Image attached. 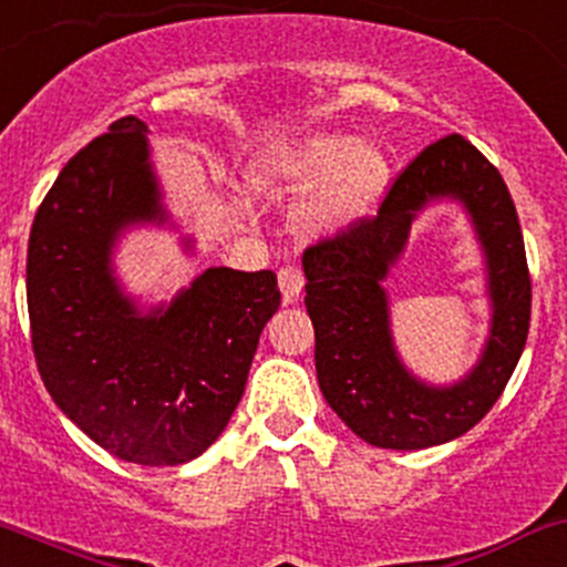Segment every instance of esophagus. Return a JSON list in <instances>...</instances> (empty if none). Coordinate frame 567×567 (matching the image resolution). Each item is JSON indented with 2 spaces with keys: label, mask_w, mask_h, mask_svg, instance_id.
I'll return each mask as SVG.
<instances>
[{
  "label": "esophagus",
  "mask_w": 567,
  "mask_h": 567,
  "mask_svg": "<svg viewBox=\"0 0 567 567\" xmlns=\"http://www.w3.org/2000/svg\"><path fill=\"white\" fill-rule=\"evenodd\" d=\"M279 290H282V301L285 303H290L296 299V296L301 293L303 290V282H307V279H303V271L299 266H285V268H279Z\"/></svg>",
  "instance_id": "34e87169"
}]
</instances>
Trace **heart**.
<instances>
[{
	"mask_svg": "<svg viewBox=\"0 0 567 567\" xmlns=\"http://www.w3.org/2000/svg\"><path fill=\"white\" fill-rule=\"evenodd\" d=\"M393 165L383 143L353 133L301 135L260 154L249 178L264 193H307L293 225L303 238H331L359 228L383 204Z\"/></svg>",
	"mask_w": 567,
	"mask_h": 567,
	"instance_id": "b5f03b06",
	"label": "heart"
}]
</instances>
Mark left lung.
Segmentation results:
<instances>
[{
  "instance_id": "obj_1",
  "label": "left lung",
  "mask_w": 567,
  "mask_h": 567,
  "mask_svg": "<svg viewBox=\"0 0 567 567\" xmlns=\"http://www.w3.org/2000/svg\"><path fill=\"white\" fill-rule=\"evenodd\" d=\"M454 197L485 247L493 329L482 359L454 386H429L406 372L390 337L382 279L403 251L426 203ZM315 369L326 402L361 440L415 451L470 432L508 385L527 342V255L503 176L462 135L426 146L391 184L378 214L342 236L303 249Z\"/></svg>"
}]
</instances>
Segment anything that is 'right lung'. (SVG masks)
<instances>
[{
  "label": "right lung",
  "instance_id": "right-lung-1",
  "mask_svg": "<svg viewBox=\"0 0 567 567\" xmlns=\"http://www.w3.org/2000/svg\"><path fill=\"white\" fill-rule=\"evenodd\" d=\"M146 124L116 118L62 168L34 214L27 307L40 378L109 454L146 467L200 456L234 415L277 274L206 268L168 307L141 315L111 268L127 225L165 223Z\"/></svg>",
  "mask_w": 567,
  "mask_h": 567
}]
</instances>
